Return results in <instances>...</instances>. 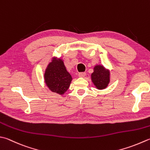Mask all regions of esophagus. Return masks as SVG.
<instances>
[{
	"mask_svg": "<svg viewBox=\"0 0 150 150\" xmlns=\"http://www.w3.org/2000/svg\"><path fill=\"white\" fill-rule=\"evenodd\" d=\"M85 75H86V73H84V72H81L79 73V77H84Z\"/></svg>",
	"mask_w": 150,
	"mask_h": 150,
	"instance_id": "obj_1",
	"label": "esophagus"
}]
</instances>
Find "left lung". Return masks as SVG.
<instances>
[{
  "instance_id": "1",
  "label": "left lung",
  "mask_w": 150,
  "mask_h": 150,
  "mask_svg": "<svg viewBox=\"0 0 150 150\" xmlns=\"http://www.w3.org/2000/svg\"><path fill=\"white\" fill-rule=\"evenodd\" d=\"M93 84L98 89L106 88L110 82V72L101 65H97L91 75Z\"/></svg>"
}]
</instances>
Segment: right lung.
<instances>
[{"mask_svg": "<svg viewBox=\"0 0 150 150\" xmlns=\"http://www.w3.org/2000/svg\"><path fill=\"white\" fill-rule=\"evenodd\" d=\"M47 86L52 92L62 95L69 88L72 77L67 71L64 62L54 58L45 69L44 74Z\"/></svg>", "mask_w": 150, "mask_h": 150, "instance_id": "obj_1", "label": "right lung"}]
</instances>
